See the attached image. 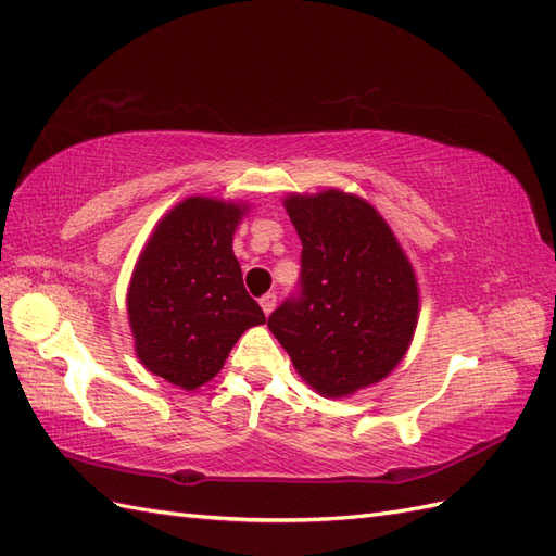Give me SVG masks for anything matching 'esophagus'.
<instances>
[{"mask_svg":"<svg viewBox=\"0 0 556 556\" xmlns=\"http://www.w3.org/2000/svg\"><path fill=\"white\" fill-rule=\"evenodd\" d=\"M261 307H263V312H265L267 317L273 315V309L277 307V295H275V293H265V295L261 298Z\"/></svg>","mask_w":556,"mask_h":556,"instance_id":"34e87169","label":"esophagus"}]
</instances>
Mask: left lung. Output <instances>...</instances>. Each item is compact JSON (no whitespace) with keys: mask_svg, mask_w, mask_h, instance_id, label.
<instances>
[{"mask_svg":"<svg viewBox=\"0 0 556 556\" xmlns=\"http://www.w3.org/2000/svg\"><path fill=\"white\" fill-rule=\"evenodd\" d=\"M303 241L301 293L267 319L295 371L329 400L380 382L418 324V281L380 213L357 194L283 199Z\"/></svg>","mask_w":556,"mask_h":556,"instance_id":"8db88e82","label":"left lung"}]
</instances>
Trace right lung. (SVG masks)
Masks as SVG:
<instances>
[{"instance_id": "obj_1", "label": "right lung", "mask_w": 556, "mask_h": 556, "mask_svg": "<svg viewBox=\"0 0 556 556\" xmlns=\"http://www.w3.org/2000/svg\"><path fill=\"white\" fill-rule=\"evenodd\" d=\"M244 213L235 202L188 197L156 223L134 267L126 309L136 354L170 386H204L239 336L265 324L232 253Z\"/></svg>"}]
</instances>
